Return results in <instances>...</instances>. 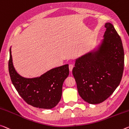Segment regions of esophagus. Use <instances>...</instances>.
I'll list each match as a JSON object with an SVG mask.
<instances>
[{
  "mask_svg": "<svg viewBox=\"0 0 129 129\" xmlns=\"http://www.w3.org/2000/svg\"><path fill=\"white\" fill-rule=\"evenodd\" d=\"M73 68V64H70L69 65V71H70L71 72L72 71Z\"/></svg>",
  "mask_w": 129,
  "mask_h": 129,
  "instance_id": "34e87169",
  "label": "esophagus"
}]
</instances>
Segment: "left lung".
Wrapping results in <instances>:
<instances>
[{
	"mask_svg": "<svg viewBox=\"0 0 129 129\" xmlns=\"http://www.w3.org/2000/svg\"><path fill=\"white\" fill-rule=\"evenodd\" d=\"M104 39L97 50L76 60L72 73L84 101L98 104L109 98L120 84L124 69L122 40L114 26L105 24Z\"/></svg>",
	"mask_w": 129,
	"mask_h": 129,
	"instance_id": "8db88e82",
	"label": "left lung"
}]
</instances>
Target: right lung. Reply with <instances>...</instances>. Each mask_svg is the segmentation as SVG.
Returning a JSON list of instances; mask_svg holds the SVG:
<instances>
[{
  "mask_svg": "<svg viewBox=\"0 0 129 129\" xmlns=\"http://www.w3.org/2000/svg\"><path fill=\"white\" fill-rule=\"evenodd\" d=\"M9 70L14 86L24 101L33 107L45 109H52L60 102L63 83L69 72L66 64L50 69L40 77L24 78L14 68L11 48Z\"/></svg>",
  "mask_w": 129,
  "mask_h": 129,
  "instance_id": "right-lung-1",
  "label": "right lung"
}]
</instances>
